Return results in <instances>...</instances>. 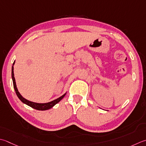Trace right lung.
Instances as JSON below:
<instances>
[{"label":"right lung","mask_w":146,"mask_h":146,"mask_svg":"<svg viewBox=\"0 0 146 146\" xmlns=\"http://www.w3.org/2000/svg\"><path fill=\"white\" fill-rule=\"evenodd\" d=\"M14 64V62H13V66H12V79H13V86H14V90H15L16 94L17 96L18 97V98L21 100V101L23 102V103L27 104L28 106H29L31 107L34 108V109L37 110H41V111H44V110H49L51 108H52L54 105H56L57 103H58V102L61 101V100L64 98V96L66 95V94H64L63 96H62L61 97H60L58 99H57L56 100H54V101H52L51 102H47V103H36V102H31L28 101L26 99H25L24 98H23L21 96V94H19V92H18V88L16 87V81H15V78H14V67H13V65Z\"/></svg>","instance_id":"1"}]
</instances>
